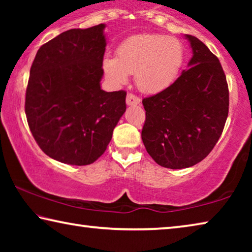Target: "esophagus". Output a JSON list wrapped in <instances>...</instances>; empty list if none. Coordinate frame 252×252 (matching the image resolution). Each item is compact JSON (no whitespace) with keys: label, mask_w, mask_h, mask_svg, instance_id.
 <instances>
[{"label":"esophagus","mask_w":252,"mask_h":252,"mask_svg":"<svg viewBox=\"0 0 252 252\" xmlns=\"http://www.w3.org/2000/svg\"><path fill=\"white\" fill-rule=\"evenodd\" d=\"M126 101L127 105H138V104H140V102H141L140 97H138L134 94H132V93H127Z\"/></svg>","instance_id":"obj_1"}]
</instances>
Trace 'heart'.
<instances>
[{
    "mask_svg": "<svg viewBox=\"0 0 252 252\" xmlns=\"http://www.w3.org/2000/svg\"><path fill=\"white\" fill-rule=\"evenodd\" d=\"M183 61V46L176 37L143 33L123 41L117 49V58L105 57L102 66L113 84H125L129 74H134L140 90L158 93L173 83Z\"/></svg>",
    "mask_w": 252,
    "mask_h": 252,
    "instance_id": "b5f03b06",
    "label": "heart"
}]
</instances>
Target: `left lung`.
<instances>
[{"label":"left lung","instance_id":"left-lung-1","mask_svg":"<svg viewBox=\"0 0 252 252\" xmlns=\"http://www.w3.org/2000/svg\"><path fill=\"white\" fill-rule=\"evenodd\" d=\"M189 69L165 90L144 97V147L161 167L185 169L206 158L218 142L229 112L227 79L218 58L195 36Z\"/></svg>","mask_w":252,"mask_h":252}]
</instances>
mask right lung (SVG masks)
Returning a JSON list of instances; mask_svg holds the SVG:
<instances>
[{"mask_svg":"<svg viewBox=\"0 0 252 252\" xmlns=\"http://www.w3.org/2000/svg\"><path fill=\"white\" fill-rule=\"evenodd\" d=\"M105 24L72 29L41 46L30 70L25 114L41 150L72 165L103 155L126 112V91L105 92Z\"/></svg>","mask_w":252,"mask_h":252,"instance_id":"obj_1","label":"right lung"}]
</instances>
